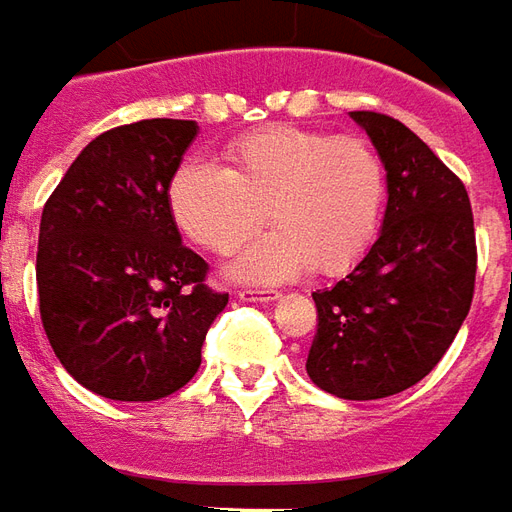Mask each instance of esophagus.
Here are the masks:
<instances>
[{"mask_svg": "<svg viewBox=\"0 0 512 512\" xmlns=\"http://www.w3.org/2000/svg\"><path fill=\"white\" fill-rule=\"evenodd\" d=\"M281 297V292L275 289H239V300L245 303H275Z\"/></svg>", "mask_w": 512, "mask_h": 512, "instance_id": "1", "label": "esophagus"}]
</instances>
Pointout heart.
I'll list each match as a JSON object with an SVG mask.
<instances>
[{"mask_svg": "<svg viewBox=\"0 0 512 512\" xmlns=\"http://www.w3.org/2000/svg\"><path fill=\"white\" fill-rule=\"evenodd\" d=\"M386 190L372 143L270 126L231 143L226 168L184 162L168 201L181 231L217 256L248 242L267 215L275 228L239 256L231 275L273 284L306 267L320 275L350 270L375 242Z\"/></svg>", "mask_w": 512, "mask_h": 512, "instance_id": "b5f03b06", "label": "heart"}]
</instances>
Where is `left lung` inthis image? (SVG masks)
<instances>
[{
  "mask_svg": "<svg viewBox=\"0 0 512 512\" xmlns=\"http://www.w3.org/2000/svg\"><path fill=\"white\" fill-rule=\"evenodd\" d=\"M378 148L389 204L353 273L317 289L306 372L342 400L411 389L444 358L474 297L477 242L463 181L405 123L350 112Z\"/></svg>",
  "mask_w": 512,
  "mask_h": 512,
  "instance_id": "8db88e82",
  "label": "left lung"
}]
</instances>
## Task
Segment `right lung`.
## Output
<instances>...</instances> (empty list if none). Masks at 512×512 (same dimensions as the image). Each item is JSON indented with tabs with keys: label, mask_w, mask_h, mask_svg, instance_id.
I'll list each match as a JSON object with an SVG mask.
<instances>
[{
	"label": "right lung",
	"mask_w": 512,
	"mask_h": 512,
	"mask_svg": "<svg viewBox=\"0 0 512 512\" xmlns=\"http://www.w3.org/2000/svg\"><path fill=\"white\" fill-rule=\"evenodd\" d=\"M195 121L148 118L99 134L43 206L38 297L65 372L107 400L151 402L187 386L228 295L181 245L168 187Z\"/></svg>",
	"instance_id": "right-lung-1"
}]
</instances>
